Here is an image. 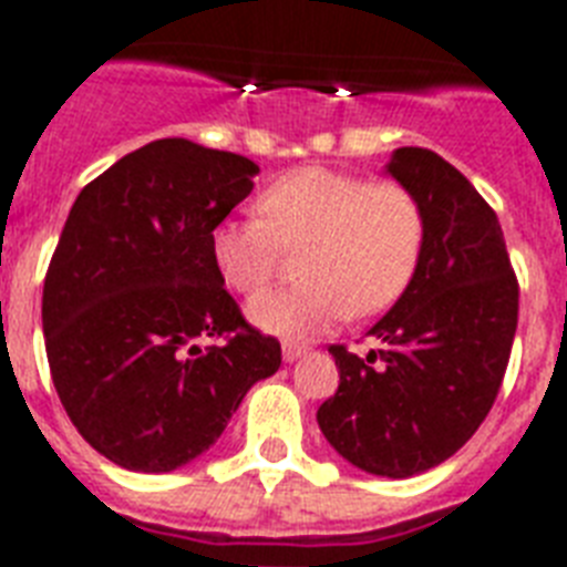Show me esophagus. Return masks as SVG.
<instances>
[{
  "label": "esophagus",
  "mask_w": 567,
  "mask_h": 567,
  "mask_svg": "<svg viewBox=\"0 0 567 567\" xmlns=\"http://www.w3.org/2000/svg\"><path fill=\"white\" fill-rule=\"evenodd\" d=\"M306 355V347H302V343H293V340H285L282 343V358L288 363L291 361H297V358H302Z\"/></svg>",
  "instance_id": "obj_1"
}]
</instances>
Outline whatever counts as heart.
Wrapping results in <instances>:
<instances>
[{
  "label": "heart",
  "mask_w": 567,
  "mask_h": 567,
  "mask_svg": "<svg viewBox=\"0 0 567 567\" xmlns=\"http://www.w3.org/2000/svg\"><path fill=\"white\" fill-rule=\"evenodd\" d=\"M259 218H227L209 250L227 288L256 293L298 250L297 285L250 302L252 323L274 334H315L349 311L370 317L411 285L425 247V212L395 179L308 165L270 179L256 197Z\"/></svg>",
  "instance_id": "obj_1"
}]
</instances>
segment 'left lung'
Returning <instances> with one entry per match:
<instances>
[{"mask_svg": "<svg viewBox=\"0 0 567 567\" xmlns=\"http://www.w3.org/2000/svg\"><path fill=\"white\" fill-rule=\"evenodd\" d=\"M388 172L425 212L422 259L370 329L379 349L329 347L340 384L317 422L352 466L411 477L463 449L492 411L518 326V279L498 215L454 165L399 148Z\"/></svg>", "mask_w": 567, "mask_h": 567, "instance_id": "8db88e82", "label": "left lung"}]
</instances>
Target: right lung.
I'll return each instance as SVG.
<instances>
[{"instance_id": "1", "label": "right lung", "mask_w": 567, "mask_h": 567, "mask_svg": "<svg viewBox=\"0 0 567 567\" xmlns=\"http://www.w3.org/2000/svg\"><path fill=\"white\" fill-rule=\"evenodd\" d=\"M256 174L247 156L156 140L72 204L43 282L45 355L78 434L116 466L172 472L195 460L282 363L209 250Z\"/></svg>"}]
</instances>
